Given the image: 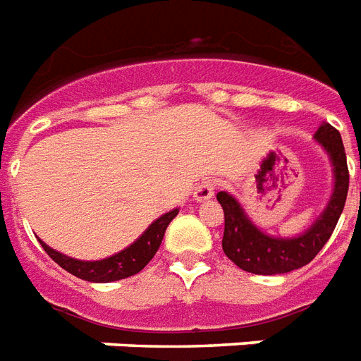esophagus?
Returning a JSON list of instances; mask_svg holds the SVG:
<instances>
[{"label": "esophagus", "mask_w": 361, "mask_h": 361, "mask_svg": "<svg viewBox=\"0 0 361 361\" xmlns=\"http://www.w3.org/2000/svg\"><path fill=\"white\" fill-rule=\"evenodd\" d=\"M214 191H216V181L214 180H204L201 181L193 191V197L195 201H208V199H212L214 197Z\"/></svg>", "instance_id": "obj_1"}]
</instances>
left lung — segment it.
Here are the masks:
<instances>
[{
	"label": "left lung",
	"instance_id": "1",
	"mask_svg": "<svg viewBox=\"0 0 361 361\" xmlns=\"http://www.w3.org/2000/svg\"><path fill=\"white\" fill-rule=\"evenodd\" d=\"M316 141L327 151L335 176V188L327 207L302 235L283 239L271 237L256 228L248 220L241 204L226 191H220L216 199L224 208V239L221 248L229 260L239 268L256 276L287 274L312 262L316 255L329 241L338 218L343 214L348 195V166L344 153L343 137L331 124H322L316 132Z\"/></svg>",
	"mask_w": 361,
	"mask_h": 361
}]
</instances>
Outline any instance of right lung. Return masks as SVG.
<instances>
[{"mask_svg":"<svg viewBox=\"0 0 361 361\" xmlns=\"http://www.w3.org/2000/svg\"><path fill=\"white\" fill-rule=\"evenodd\" d=\"M178 212L180 210L173 208V210L166 212L164 216H160L159 220H154L143 231L140 239L133 241L130 247L120 250L118 255L109 256V258H103V260H95V262H84V260H76V258H71V256L61 255L57 250H53L51 247H47L44 241H39V245L44 247L45 252L51 256L61 268L66 269L72 276L84 279V281H118V279H126V277L140 274L141 269L153 260V256L157 255L160 243H162V237H164L168 224L176 218Z\"/></svg>","mask_w":361,"mask_h":361,"instance_id":"obj_1","label":"right lung"}]
</instances>
